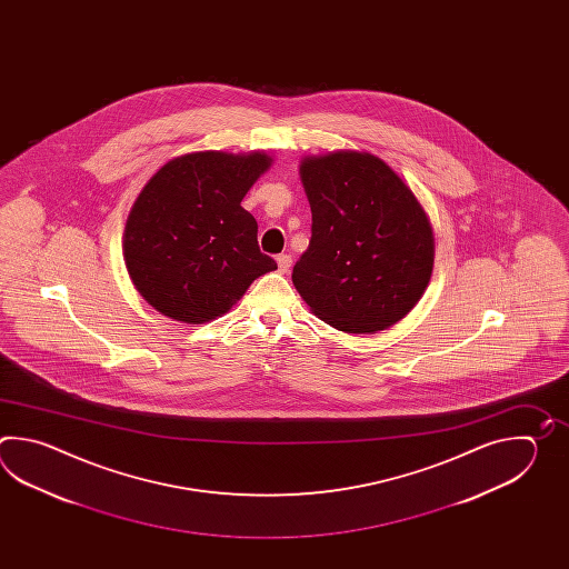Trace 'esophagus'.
Masks as SVG:
<instances>
[{"label": "esophagus", "mask_w": 569, "mask_h": 569, "mask_svg": "<svg viewBox=\"0 0 569 569\" xmlns=\"http://www.w3.org/2000/svg\"><path fill=\"white\" fill-rule=\"evenodd\" d=\"M277 264H279V270L284 274V272H289L290 264H292V258L289 254H280L277 258Z\"/></svg>", "instance_id": "34e87169"}]
</instances>
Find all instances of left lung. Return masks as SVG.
<instances>
[{"instance_id":"obj_1","label":"left lung","mask_w":569,"mask_h":569,"mask_svg":"<svg viewBox=\"0 0 569 569\" xmlns=\"http://www.w3.org/2000/svg\"><path fill=\"white\" fill-rule=\"evenodd\" d=\"M313 213L292 284L321 321L346 333L395 326L423 297L436 238L423 207L385 160L353 150L301 160Z\"/></svg>"}]
</instances>
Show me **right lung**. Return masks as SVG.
Wrapping results in <instances>:
<instances>
[{
    "label": "right lung",
    "instance_id": "obj_1",
    "mask_svg": "<svg viewBox=\"0 0 569 569\" xmlns=\"http://www.w3.org/2000/svg\"><path fill=\"white\" fill-rule=\"evenodd\" d=\"M272 164L264 152H193L146 182L123 231L136 290L158 313L206 323L228 313L258 277L277 270L260 252L242 199Z\"/></svg>",
    "mask_w": 569,
    "mask_h": 569
}]
</instances>
